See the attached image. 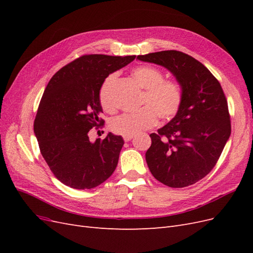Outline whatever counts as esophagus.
I'll return each instance as SVG.
<instances>
[{"label":"esophagus","mask_w":253,"mask_h":253,"mask_svg":"<svg viewBox=\"0 0 253 253\" xmlns=\"http://www.w3.org/2000/svg\"><path fill=\"white\" fill-rule=\"evenodd\" d=\"M133 137H134V135H129V136H124V140H125L126 142H127V141H129V140H132V139H133Z\"/></svg>","instance_id":"obj_1"}]
</instances>
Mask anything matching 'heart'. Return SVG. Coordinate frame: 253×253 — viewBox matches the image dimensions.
Returning a JSON list of instances; mask_svg holds the SVG:
<instances>
[{
  "instance_id": "b5f03b06",
  "label": "heart",
  "mask_w": 253,
  "mask_h": 253,
  "mask_svg": "<svg viewBox=\"0 0 253 253\" xmlns=\"http://www.w3.org/2000/svg\"><path fill=\"white\" fill-rule=\"evenodd\" d=\"M132 77L144 88L140 98L142 108L134 113L121 115L111 122V129L121 136L136 135L144 129L156 126L158 116L163 120L172 119L178 113L182 100L183 89L175 79H164V73L157 67L140 65L132 71ZM116 75L111 74L99 88V102L104 112L114 114L117 105L112 96V87Z\"/></svg>"
}]
</instances>
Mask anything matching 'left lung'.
<instances>
[{
    "mask_svg": "<svg viewBox=\"0 0 253 253\" xmlns=\"http://www.w3.org/2000/svg\"><path fill=\"white\" fill-rule=\"evenodd\" d=\"M137 59L168 68L183 89L176 116L150 135L145 160L154 177L171 188H185L215 167L231 134L230 114L218 80L200 61L178 50H164Z\"/></svg>",
    "mask_w": 253,
    "mask_h": 253,
    "instance_id": "obj_1",
    "label": "left lung"
}]
</instances>
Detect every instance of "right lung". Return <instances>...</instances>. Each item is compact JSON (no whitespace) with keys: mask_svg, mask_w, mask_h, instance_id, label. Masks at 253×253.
Returning <instances> with one entry per match:
<instances>
[{"mask_svg":"<svg viewBox=\"0 0 253 253\" xmlns=\"http://www.w3.org/2000/svg\"><path fill=\"white\" fill-rule=\"evenodd\" d=\"M135 56L83 55L49 80L38 108L34 131L50 171L65 186L93 189L108 179L124 147L121 136L109 133L89 140L91 128L104 126L99 88L108 76Z\"/></svg>","mask_w":253,"mask_h":253,"instance_id":"right-lung-1","label":"right lung"}]
</instances>
